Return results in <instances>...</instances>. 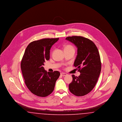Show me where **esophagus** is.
<instances>
[{"label": "esophagus", "instance_id": "1", "mask_svg": "<svg viewBox=\"0 0 122 122\" xmlns=\"http://www.w3.org/2000/svg\"><path fill=\"white\" fill-rule=\"evenodd\" d=\"M61 75L62 76H66L67 75V74L66 73H61Z\"/></svg>", "mask_w": 122, "mask_h": 122}]
</instances>
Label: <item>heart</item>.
<instances>
[{
	"label": "heart",
	"mask_w": 122,
	"mask_h": 122,
	"mask_svg": "<svg viewBox=\"0 0 122 122\" xmlns=\"http://www.w3.org/2000/svg\"><path fill=\"white\" fill-rule=\"evenodd\" d=\"M65 49H70V50H75V48H74V46H72L71 45H66L64 47V50Z\"/></svg>",
	"instance_id": "obj_1"
}]
</instances>
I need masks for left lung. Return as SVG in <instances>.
Masks as SVG:
<instances>
[{"instance_id":"left-lung-1","label":"left lung","mask_w":122,"mask_h":122,"mask_svg":"<svg viewBox=\"0 0 122 122\" xmlns=\"http://www.w3.org/2000/svg\"><path fill=\"white\" fill-rule=\"evenodd\" d=\"M66 40L77 47L74 65L81 73L78 77L72 75L73 81L69 85V90L75 96H83L92 90L98 81L101 71L98 50L92 41L83 36H68Z\"/></svg>"}]
</instances>
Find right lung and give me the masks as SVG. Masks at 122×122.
I'll list each match as a JSON object with an SVG mask.
<instances>
[{"instance_id":"1","label":"right lung","mask_w":122,"mask_h":122,"mask_svg":"<svg viewBox=\"0 0 122 122\" xmlns=\"http://www.w3.org/2000/svg\"><path fill=\"white\" fill-rule=\"evenodd\" d=\"M59 38H44L30 42L27 46L21 62L25 83L31 93L46 97L52 93L59 72H47L43 67L50 58V50Z\"/></svg>"}]
</instances>
